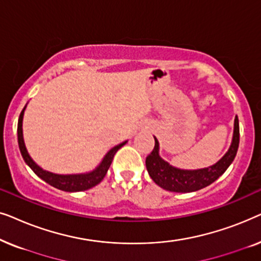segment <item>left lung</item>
<instances>
[{"mask_svg": "<svg viewBox=\"0 0 261 261\" xmlns=\"http://www.w3.org/2000/svg\"><path fill=\"white\" fill-rule=\"evenodd\" d=\"M154 148L151 154L146 158L149 177L160 188L171 192H194L208 187L217 178L226 172V170L233 163L239 148L240 141V130H239V119L235 116L233 140L228 152L213 166L198 170H181L177 169L165 162L159 155V142L154 137Z\"/></svg>", "mask_w": 261, "mask_h": 261, "instance_id": "left-lung-1", "label": "left lung"}]
</instances>
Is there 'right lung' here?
I'll return each mask as SVG.
<instances>
[{"label": "right lung", "instance_id": "add662e5", "mask_svg": "<svg viewBox=\"0 0 261 261\" xmlns=\"http://www.w3.org/2000/svg\"><path fill=\"white\" fill-rule=\"evenodd\" d=\"M26 107L22 109L20 116H19V122H17V141H19V148L21 152V155L24 160V163L33 170V172L37 174L39 178H41L42 180H45L46 183L52 185L53 188L59 189V190L67 191V192H77V191H84L88 189L94 188L95 185L101 183L103 178L107 174V171L112 165L113 158L115 155V153L126 144L127 141L122 142V144L115 146L105 155V158L102 159V162L99 165L96 167L95 170H92L91 172L88 173H80V174H57L48 172V171L42 170L40 166L37 165L34 163V160L31 158L28 154L26 146H24L23 141V135H22V119H23V113Z\"/></svg>", "mask_w": 261, "mask_h": 261}]
</instances>
